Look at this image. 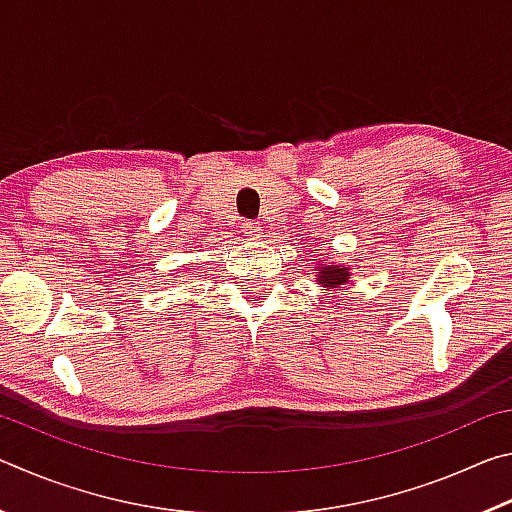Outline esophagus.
<instances>
[{"label": "esophagus", "mask_w": 512, "mask_h": 512, "mask_svg": "<svg viewBox=\"0 0 512 512\" xmlns=\"http://www.w3.org/2000/svg\"><path fill=\"white\" fill-rule=\"evenodd\" d=\"M244 235L250 237V239H257L259 235V225L255 221H246L244 223Z\"/></svg>", "instance_id": "34e87169"}]
</instances>
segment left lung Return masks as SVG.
Returning a JSON list of instances; mask_svg holds the SVG:
<instances>
[{
  "label": "left lung",
  "instance_id": "1",
  "mask_svg": "<svg viewBox=\"0 0 512 512\" xmlns=\"http://www.w3.org/2000/svg\"><path fill=\"white\" fill-rule=\"evenodd\" d=\"M316 282L323 284V289H341V284L350 280V268L348 266H336V264H325V259H320Z\"/></svg>",
  "mask_w": 512,
  "mask_h": 512
}]
</instances>
